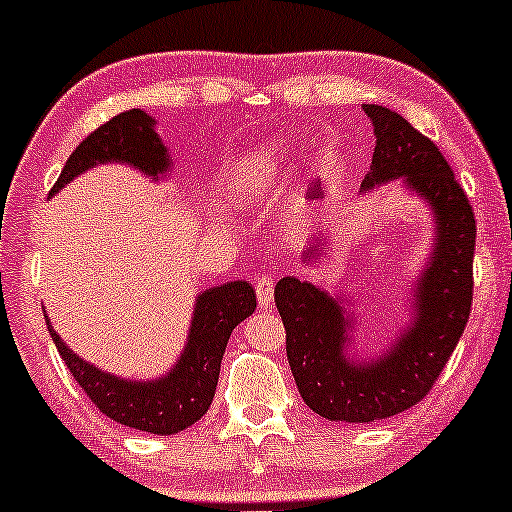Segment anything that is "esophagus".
<instances>
[{"label": "esophagus", "instance_id": "obj_1", "mask_svg": "<svg viewBox=\"0 0 512 512\" xmlns=\"http://www.w3.org/2000/svg\"><path fill=\"white\" fill-rule=\"evenodd\" d=\"M272 294H275V277L272 275L256 277V296H258V305H261V308H268V305L272 303Z\"/></svg>", "mask_w": 512, "mask_h": 512}]
</instances>
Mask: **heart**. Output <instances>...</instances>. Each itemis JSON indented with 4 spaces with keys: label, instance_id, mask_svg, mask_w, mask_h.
I'll use <instances>...</instances> for the list:
<instances>
[{
    "label": "heart",
    "instance_id": "obj_1",
    "mask_svg": "<svg viewBox=\"0 0 512 512\" xmlns=\"http://www.w3.org/2000/svg\"><path fill=\"white\" fill-rule=\"evenodd\" d=\"M277 157L270 155V152H258V155H251L242 159L232 174L228 176V190L230 199H249L258 195V192L268 188L272 183V176H275Z\"/></svg>",
    "mask_w": 512,
    "mask_h": 512
}]
</instances>
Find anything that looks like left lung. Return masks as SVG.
Here are the masks:
<instances>
[{
	"label": "left lung",
	"instance_id": "1",
	"mask_svg": "<svg viewBox=\"0 0 512 512\" xmlns=\"http://www.w3.org/2000/svg\"><path fill=\"white\" fill-rule=\"evenodd\" d=\"M376 148L362 188L407 176L437 218V249L418 287V317L393 350L371 364L343 357L345 320L334 298L310 282L282 277L275 305L287 331V360L303 402L331 421L369 423L414 407L433 390L463 336L473 305L475 211L440 148L407 119L362 105ZM322 242L308 249L313 256Z\"/></svg>",
	"mask_w": 512,
	"mask_h": 512
}]
</instances>
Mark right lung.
Returning <instances> with one entry per match:
<instances>
[{
    "label": "right lung",
    "instance_id": "obj_1",
    "mask_svg": "<svg viewBox=\"0 0 512 512\" xmlns=\"http://www.w3.org/2000/svg\"><path fill=\"white\" fill-rule=\"evenodd\" d=\"M152 124L155 119L143 110H126L98 126L68 157L61 176L53 183L51 195L77 174L101 162H129L150 176L167 171V148L159 141ZM254 310L256 291L249 287V282H228L223 287L204 291L195 305L188 348L169 376L152 383L122 381L98 371L58 338L51 329L49 317L46 327L65 367L75 376L77 386L105 416L145 433L174 435L207 414L232 329L247 320Z\"/></svg>",
    "mask_w": 512,
    "mask_h": 512
}]
</instances>
